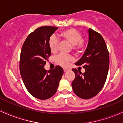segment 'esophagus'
<instances>
[{"instance_id":"1","label":"esophagus","mask_w":123,"mask_h":123,"mask_svg":"<svg viewBox=\"0 0 123 123\" xmlns=\"http://www.w3.org/2000/svg\"><path fill=\"white\" fill-rule=\"evenodd\" d=\"M63 71L65 72H67V71H68L69 70V69L68 68H63Z\"/></svg>"}]
</instances>
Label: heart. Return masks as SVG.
Returning a JSON list of instances; mask_svg holds the SVG:
<instances>
[{
  "instance_id": "b5f03b06",
  "label": "heart",
  "mask_w": 123,
  "mask_h": 123,
  "mask_svg": "<svg viewBox=\"0 0 123 123\" xmlns=\"http://www.w3.org/2000/svg\"><path fill=\"white\" fill-rule=\"evenodd\" d=\"M60 37L62 40L69 42L72 45V49L76 53L83 51L85 47V42L82 39V34L74 28L65 29L60 33ZM49 46L51 51L55 53L58 51L59 47V41L55 35L50 36L49 40ZM73 60L70 55L60 54L55 58V62L62 66H66L69 62Z\"/></svg>"
}]
</instances>
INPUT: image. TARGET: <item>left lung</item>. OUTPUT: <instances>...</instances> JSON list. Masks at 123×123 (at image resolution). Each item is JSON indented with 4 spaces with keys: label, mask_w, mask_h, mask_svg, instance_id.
<instances>
[{
    "label": "left lung",
    "mask_w": 123,
    "mask_h": 123,
    "mask_svg": "<svg viewBox=\"0 0 123 123\" xmlns=\"http://www.w3.org/2000/svg\"><path fill=\"white\" fill-rule=\"evenodd\" d=\"M89 40L83 55L75 64L82 65L84 73L72 69L75 78L72 83L74 92L80 98L90 99L102 90L108 76L109 54L106 44L101 34L89 29Z\"/></svg>",
    "instance_id": "1"
}]
</instances>
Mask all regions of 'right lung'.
I'll return each mask as SVG.
<instances>
[{"mask_svg":"<svg viewBox=\"0 0 123 123\" xmlns=\"http://www.w3.org/2000/svg\"><path fill=\"white\" fill-rule=\"evenodd\" d=\"M58 27L43 26L31 33L22 45L19 60L21 76L25 87L35 98L44 100L55 94L63 70L56 66L46 70L44 65L51 55L50 36Z\"/></svg>","mask_w":123,"mask_h":123,"instance_id":"obj_1","label":"right lung"}]
</instances>
